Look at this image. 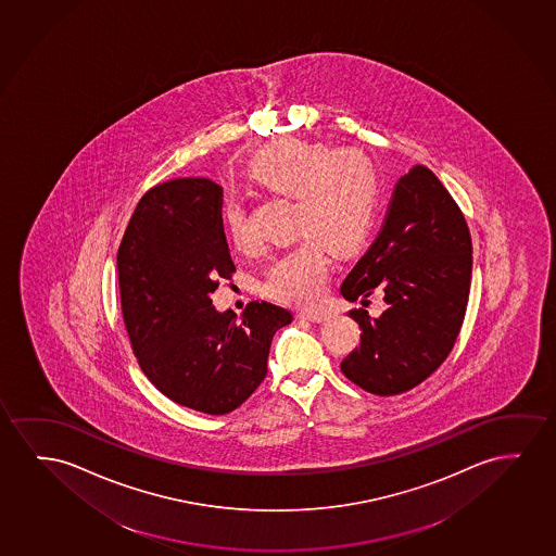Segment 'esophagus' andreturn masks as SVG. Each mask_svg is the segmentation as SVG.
Listing matches in <instances>:
<instances>
[{"label": "esophagus", "instance_id": "obj_1", "mask_svg": "<svg viewBox=\"0 0 556 556\" xmlns=\"http://www.w3.org/2000/svg\"><path fill=\"white\" fill-rule=\"evenodd\" d=\"M299 318L313 321V324H321V321L329 320L331 314L320 313V311H303V313H299Z\"/></svg>", "mask_w": 556, "mask_h": 556}]
</instances>
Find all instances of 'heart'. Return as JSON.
Masks as SVG:
<instances>
[{
    "label": "heart",
    "mask_w": 556,
    "mask_h": 556,
    "mask_svg": "<svg viewBox=\"0 0 556 556\" xmlns=\"http://www.w3.org/2000/svg\"><path fill=\"white\" fill-rule=\"evenodd\" d=\"M248 175L265 192L293 200L290 232L301 236L270 261L265 295L283 305H316L328 283L326 250L336 255L358 250L376 225L381 198L377 165L361 150L282 139L251 157ZM219 219L235 250L255 245L242 205L227 202Z\"/></svg>",
    "instance_id": "1"
}]
</instances>
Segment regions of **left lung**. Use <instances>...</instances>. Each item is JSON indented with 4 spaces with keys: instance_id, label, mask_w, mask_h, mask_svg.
I'll return each instance as SVG.
<instances>
[{
    "instance_id": "left-lung-1",
    "label": "left lung",
    "mask_w": 556,
    "mask_h": 556,
    "mask_svg": "<svg viewBox=\"0 0 556 556\" xmlns=\"http://www.w3.org/2000/svg\"><path fill=\"white\" fill-rule=\"evenodd\" d=\"M472 243L462 210L439 177L414 165L400 177L383 228L341 283L346 301L383 293L377 318L351 311L361 344L341 371L364 391L392 396L414 389L446 361L467 308Z\"/></svg>"
}]
</instances>
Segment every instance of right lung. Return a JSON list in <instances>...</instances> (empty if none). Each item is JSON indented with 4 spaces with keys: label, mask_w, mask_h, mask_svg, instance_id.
<instances>
[{
    "label": "right lung",
    "mask_w": 556,
    "mask_h": 556,
    "mask_svg": "<svg viewBox=\"0 0 556 556\" xmlns=\"http://www.w3.org/2000/svg\"><path fill=\"white\" fill-rule=\"evenodd\" d=\"M220 187L204 177L150 188L117 250L127 333L150 383L180 406L223 415L266 377L273 337L290 311L253 301L242 318L213 305L235 273L219 219Z\"/></svg>",
    "instance_id": "1"
}]
</instances>
